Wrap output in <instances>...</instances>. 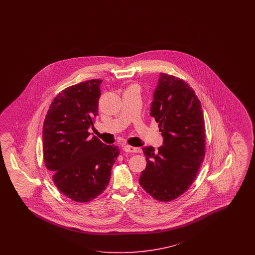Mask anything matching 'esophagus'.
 Instances as JSON below:
<instances>
[{
    "mask_svg": "<svg viewBox=\"0 0 255 255\" xmlns=\"http://www.w3.org/2000/svg\"><path fill=\"white\" fill-rule=\"evenodd\" d=\"M124 150L125 152H131V153H141L142 149L140 147H131V146H124Z\"/></svg>",
    "mask_w": 255,
    "mask_h": 255,
    "instance_id": "34e87169",
    "label": "esophagus"
}]
</instances>
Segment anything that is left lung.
<instances>
[{"label": "left lung", "instance_id": "left-lung-1", "mask_svg": "<svg viewBox=\"0 0 255 255\" xmlns=\"http://www.w3.org/2000/svg\"><path fill=\"white\" fill-rule=\"evenodd\" d=\"M150 116L159 124L162 146L144 147L147 166L141 187L161 202L174 200L193 184L204 161L206 130L201 103L193 88L175 76L161 73Z\"/></svg>", "mask_w": 255, "mask_h": 255}]
</instances>
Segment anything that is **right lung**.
Wrapping results in <instances>:
<instances>
[{
  "instance_id": "add662e5",
  "label": "right lung",
  "mask_w": 255,
  "mask_h": 255,
  "mask_svg": "<svg viewBox=\"0 0 255 255\" xmlns=\"http://www.w3.org/2000/svg\"><path fill=\"white\" fill-rule=\"evenodd\" d=\"M101 79L70 86L51 103L43 125V152L47 169L61 193L86 203L103 193L120 154L88 131L98 115Z\"/></svg>"
}]
</instances>
